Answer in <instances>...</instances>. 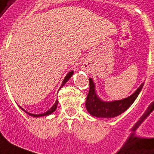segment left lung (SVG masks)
<instances>
[{
	"mask_svg": "<svg viewBox=\"0 0 154 154\" xmlns=\"http://www.w3.org/2000/svg\"><path fill=\"white\" fill-rule=\"evenodd\" d=\"M89 90L86 99L85 107L92 116L97 118H114L124 113L131 106L138 96L144 83L138 87L132 95L121 100L105 102L100 100L95 91V86L92 79H89Z\"/></svg>",
	"mask_w": 154,
	"mask_h": 154,
	"instance_id": "1",
	"label": "left lung"
}]
</instances>
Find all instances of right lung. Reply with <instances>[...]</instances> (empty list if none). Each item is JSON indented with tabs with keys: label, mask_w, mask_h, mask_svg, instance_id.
Wrapping results in <instances>:
<instances>
[{
	"label": "right lung",
	"mask_w": 154,
	"mask_h": 154,
	"mask_svg": "<svg viewBox=\"0 0 154 154\" xmlns=\"http://www.w3.org/2000/svg\"><path fill=\"white\" fill-rule=\"evenodd\" d=\"M73 73H74V72L70 71V72H69L68 74L66 75V76H65V79H64V80H63V82H62V85H61V86H60V88H62L63 86L65 85V83L67 82L69 79V78H70L72 75H73ZM57 105H58V100H56V101H55V103H54V105L51 107V109L48 110L47 112H45V113H44V114H30V113H28V112H27V111H26V110H25V109H23L21 107H20V109H22L23 111H25V112H26V113L27 114H29V115H30V116H33V117H41V116H47V115H50V114H52V113H53L54 111H55V109H56V108H57Z\"/></svg>",
	"instance_id": "add662e5"
}]
</instances>
